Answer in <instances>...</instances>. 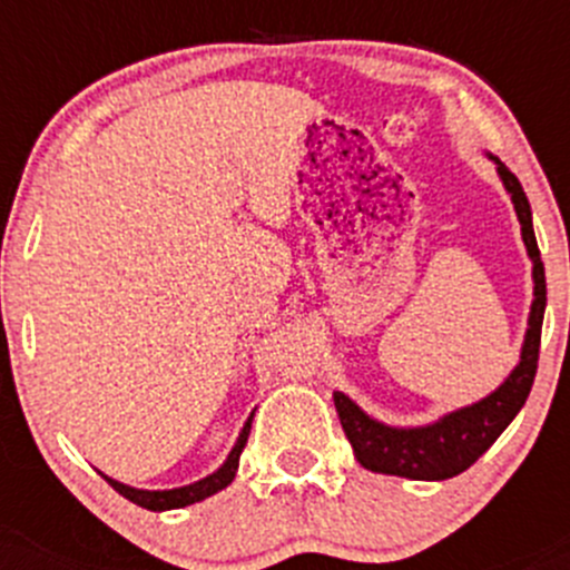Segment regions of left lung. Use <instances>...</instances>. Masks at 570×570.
Segmentation results:
<instances>
[{
  "mask_svg": "<svg viewBox=\"0 0 570 570\" xmlns=\"http://www.w3.org/2000/svg\"><path fill=\"white\" fill-rule=\"evenodd\" d=\"M497 165L499 176H502L504 187H508L510 198L515 204L527 253H530L534 264V301L521 361L497 392L488 394L485 400L474 402V405L450 413L441 422L428 424V428H386V424L366 416L342 392L333 394L338 419H342L344 433H347L350 444H353L355 458H358L364 469L377 471V474L411 476V480H450V476L461 474L471 463H476L482 452H488V446L502 435V430L513 422L515 413L521 411V405L530 396L540 358V327H543L546 312V273L543 262H540L538 239H534L532 232V212L524 187L499 159Z\"/></svg>",
  "mask_w": 570,
  "mask_h": 570,
  "instance_id": "left-lung-1",
  "label": "left lung"
}]
</instances>
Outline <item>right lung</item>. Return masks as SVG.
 I'll return each instance as SVG.
<instances>
[{"label":"right lung","mask_w":570,"mask_h":570,"mask_svg":"<svg viewBox=\"0 0 570 570\" xmlns=\"http://www.w3.org/2000/svg\"><path fill=\"white\" fill-rule=\"evenodd\" d=\"M248 433H250V419L248 424L243 428V433H239L237 444H234L232 455H228V461L220 465V469L215 471V474H209L206 480L200 482H193V485H184V488H174V491H137V488H129V485H120V482L109 480L105 474V480L109 485L115 488V491L120 493V497H126L129 502L140 504V508L146 510H174V508H187V504H195L200 502V499L212 497V493L223 491V488L228 485V482L234 480V474H237V465H239V452L245 450V441H248Z\"/></svg>","instance_id":"add662e5"}]
</instances>
